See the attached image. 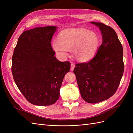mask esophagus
Returning <instances> with one entry per match:
<instances>
[{
	"mask_svg": "<svg viewBox=\"0 0 133 133\" xmlns=\"http://www.w3.org/2000/svg\"><path fill=\"white\" fill-rule=\"evenodd\" d=\"M75 64H73V63H72V64H71L70 70H71V71H73V70H74V68H75Z\"/></svg>",
	"mask_w": 133,
	"mask_h": 133,
	"instance_id": "34e87169",
	"label": "esophagus"
}]
</instances>
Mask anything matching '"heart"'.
Masks as SVG:
<instances>
[{
    "label": "heart",
    "mask_w": 133,
    "mask_h": 133,
    "mask_svg": "<svg viewBox=\"0 0 133 133\" xmlns=\"http://www.w3.org/2000/svg\"><path fill=\"white\" fill-rule=\"evenodd\" d=\"M58 40L53 42L52 46L58 55L65 58L71 49L74 58L81 62L93 57L99 45L97 34L83 28L64 30L59 34Z\"/></svg>",
    "instance_id": "heart-1"
}]
</instances>
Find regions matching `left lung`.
I'll list each match as a JSON object with an SVG mask.
<instances>
[{"instance_id": "1", "label": "left lung", "mask_w": 133, "mask_h": 133, "mask_svg": "<svg viewBox=\"0 0 133 133\" xmlns=\"http://www.w3.org/2000/svg\"><path fill=\"white\" fill-rule=\"evenodd\" d=\"M99 28L103 42L89 62L75 65V74L80 94L85 102L97 103L113 95L123 76V49L115 30L102 23L91 22Z\"/></svg>"}]
</instances>
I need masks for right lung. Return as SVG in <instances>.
I'll list each match as a JSON object with an SVG mask.
<instances>
[{"label":"right lung","mask_w":133,"mask_h":133,"mask_svg":"<svg viewBox=\"0 0 133 133\" xmlns=\"http://www.w3.org/2000/svg\"><path fill=\"white\" fill-rule=\"evenodd\" d=\"M57 26L25 30L20 35L12 57L11 72L16 85L32 104L50 105L57 101L70 63L60 62L51 45Z\"/></svg>","instance_id":"add662e5"}]
</instances>
